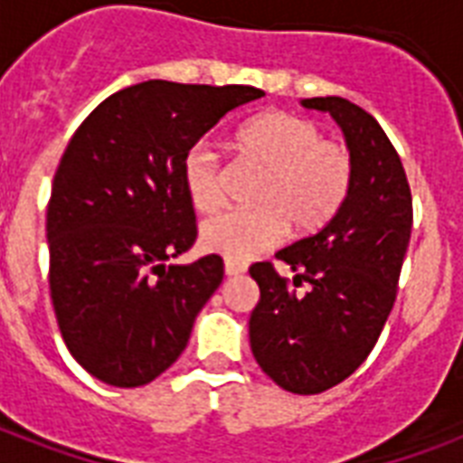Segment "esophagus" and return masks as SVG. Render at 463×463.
Segmentation results:
<instances>
[{
    "instance_id": "esophagus-1",
    "label": "esophagus",
    "mask_w": 463,
    "mask_h": 463,
    "mask_svg": "<svg viewBox=\"0 0 463 463\" xmlns=\"http://www.w3.org/2000/svg\"><path fill=\"white\" fill-rule=\"evenodd\" d=\"M247 271V264L242 261H232V260H225V276H240Z\"/></svg>"
}]
</instances>
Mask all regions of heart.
<instances>
[{
	"mask_svg": "<svg viewBox=\"0 0 463 463\" xmlns=\"http://www.w3.org/2000/svg\"><path fill=\"white\" fill-rule=\"evenodd\" d=\"M242 163L261 170L252 189L254 209L209 218L199 231L203 250L225 260H250L286 232L312 235L344 209L355 180V156L338 139L322 137L315 119L271 110L247 119L232 137ZM182 184L199 213L225 203V167L213 151L196 144L182 158Z\"/></svg>",
	"mask_w": 463,
	"mask_h": 463,
	"instance_id": "obj_1",
	"label": "heart"
}]
</instances>
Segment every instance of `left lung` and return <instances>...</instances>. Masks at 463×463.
<instances>
[{"label": "left lung", "instance_id": "1", "mask_svg": "<svg viewBox=\"0 0 463 463\" xmlns=\"http://www.w3.org/2000/svg\"><path fill=\"white\" fill-rule=\"evenodd\" d=\"M331 112L355 156V180L344 209L317 235L276 254L296 279L257 261L260 303L250 317L254 360L293 394H322L351 377L377 344L394 307L411 240L413 199L402 158L377 119L338 96L307 98ZM303 282L305 294L295 290Z\"/></svg>", "mask_w": 463, "mask_h": 463}]
</instances>
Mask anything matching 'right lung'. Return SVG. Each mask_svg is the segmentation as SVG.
<instances>
[{"label": "right lung", "instance_id": "add662e5", "mask_svg": "<svg viewBox=\"0 0 463 463\" xmlns=\"http://www.w3.org/2000/svg\"><path fill=\"white\" fill-rule=\"evenodd\" d=\"M252 86L144 81L105 98L69 139L47 202L50 298L74 360L141 387L180 358L223 260L165 261L196 240L182 158Z\"/></svg>", "mask_w": 463, "mask_h": 463}]
</instances>
